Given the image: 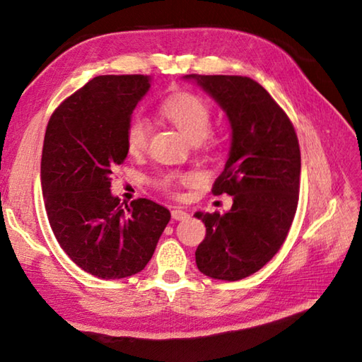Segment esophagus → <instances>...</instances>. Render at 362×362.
Masks as SVG:
<instances>
[{
    "mask_svg": "<svg viewBox=\"0 0 362 362\" xmlns=\"http://www.w3.org/2000/svg\"><path fill=\"white\" fill-rule=\"evenodd\" d=\"M170 216H173L174 220H187L189 216L187 211H182V209H173L170 211Z\"/></svg>",
    "mask_w": 362,
    "mask_h": 362,
    "instance_id": "esophagus-1",
    "label": "esophagus"
}]
</instances>
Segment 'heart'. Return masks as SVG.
Segmentation results:
<instances>
[{
	"label": "heart",
	"mask_w": 362,
	"mask_h": 362,
	"mask_svg": "<svg viewBox=\"0 0 362 362\" xmlns=\"http://www.w3.org/2000/svg\"><path fill=\"white\" fill-rule=\"evenodd\" d=\"M159 112L169 119L183 136L192 142L214 144L209 136L211 129V107L204 99L192 93H177L164 99L159 105ZM150 137L148 121L142 116H132L126 126V146L131 155H140L146 150ZM187 177H166L163 187L174 189L177 183H183Z\"/></svg>",
	"instance_id": "1"
}]
</instances>
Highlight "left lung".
<instances>
[{
    "mask_svg": "<svg viewBox=\"0 0 362 362\" xmlns=\"http://www.w3.org/2000/svg\"><path fill=\"white\" fill-rule=\"evenodd\" d=\"M230 121L231 146L212 193L233 196L228 212H196L206 238L196 265L206 276L238 281L267 265L283 246L297 211L300 146L296 129L265 88L247 76L187 75Z\"/></svg>",
    "mask_w": 362,
    "mask_h": 362,
    "instance_id": "1",
    "label": "left lung"
}]
</instances>
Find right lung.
Instances as JSON below:
<instances>
[{
  "mask_svg": "<svg viewBox=\"0 0 362 362\" xmlns=\"http://www.w3.org/2000/svg\"><path fill=\"white\" fill-rule=\"evenodd\" d=\"M150 76L90 79L54 110L41 156L49 225L76 265L102 279L142 272L170 220L164 206L112 194V174L127 156L126 126L148 93Z\"/></svg>",
  "mask_w": 362,
  "mask_h": 362,
  "instance_id": "obj_1",
  "label": "right lung"
}]
</instances>
